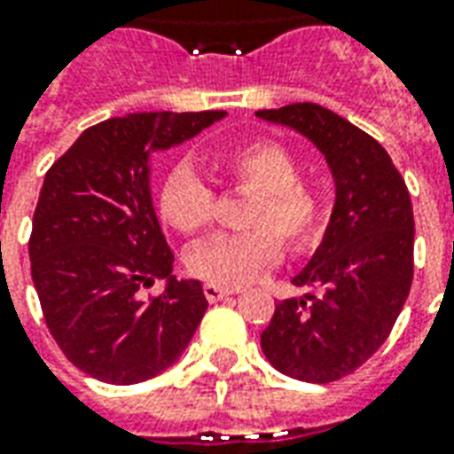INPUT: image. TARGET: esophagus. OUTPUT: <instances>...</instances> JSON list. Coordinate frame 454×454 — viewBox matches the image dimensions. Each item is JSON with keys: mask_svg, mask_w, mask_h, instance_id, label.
Returning <instances> with one entry per match:
<instances>
[{"mask_svg": "<svg viewBox=\"0 0 454 454\" xmlns=\"http://www.w3.org/2000/svg\"><path fill=\"white\" fill-rule=\"evenodd\" d=\"M240 294V288L233 286H221V284H204V295H207V301L209 303H218V301H223L228 295H236Z\"/></svg>", "mask_w": 454, "mask_h": 454, "instance_id": "esophagus-1", "label": "esophagus"}]
</instances>
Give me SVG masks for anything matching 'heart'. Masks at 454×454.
Returning a JSON list of instances; mask_svg holds the SVG:
<instances>
[{
	"label": "heart",
	"mask_w": 454,
	"mask_h": 454,
	"mask_svg": "<svg viewBox=\"0 0 454 454\" xmlns=\"http://www.w3.org/2000/svg\"><path fill=\"white\" fill-rule=\"evenodd\" d=\"M214 170L226 183L254 190L245 214L247 233L214 236L194 247L187 270L211 284L243 286L281 257V240L303 253L322 231V200L310 184L298 180L301 168L284 146L247 142L214 153ZM216 194L190 163L168 168L159 187V211L168 226L197 233L214 216Z\"/></svg>",
	"instance_id": "b5f03b06"
}]
</instances>
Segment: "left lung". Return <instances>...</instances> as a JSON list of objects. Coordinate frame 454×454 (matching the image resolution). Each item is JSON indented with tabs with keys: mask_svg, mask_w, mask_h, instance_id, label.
<instances>
[{
	"mask_svg": "<svg viewBox=\"0 0 454 454\" xmlns=\"http://www.w3.org/2000/svg\"><path fill=\"white\" fill-rule=\"evenodd\" d=\"M257 117L308 137L325 153L337 200L330 226L295 286L317 294L277 305L262 351L288 378L334 382L385 344L414 278V211L404 180L371 134L317 103Z\"/></svg>",
	"mask_w": 454,
	"mask_h": 454,
	"instance_id": "left-lung-1",
	"label": "left lung"
}]
</instances>
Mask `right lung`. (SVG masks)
I'll return each mask as SVG.
<instances>
[{
  "instance_id": "right-lung-1",
  "label": "right lung",
  "mask_w": 454,
  "mask_h": 454,
  "mask_svg": "<svg viewBox=\"0 0 454 454\" xmlns=\"http://www.w3.org/2000/svg\"><path fill=\"white\" fill-rule=\"evenodd\" d=\"M226 115L129 113L89 127L52 163L28 240L30 277L57 347L96 380L134 385L176 364L209 308L200 281L173 277L151 201V153ZM156 278L167 291L142 299Z\"/></svg>"
}]
</instances>
